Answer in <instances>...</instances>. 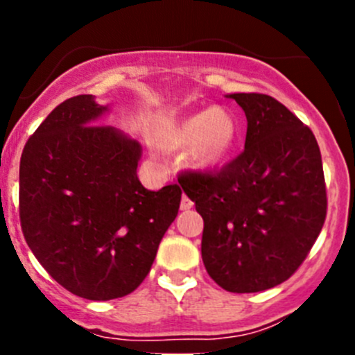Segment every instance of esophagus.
<instances>
[{"label": "esophagus", "mask_w": 355, "mask_h": 355, "mask_svg": "<svg viewBox=\"0 0 355 355\" xmlns=\"http://www.w3.org/2000/svg\"><path fill=\"white\" fill-rule=\"evenodd\" d=\"M192 206H194V202H192V200L189 199L187 196H184V198H182V202H180V209L187 211V209H191Z\"/></svg>", "instance_id": "1"}]
</instances>
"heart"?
<instances>
[{"instance_id": "heart-1", "label": "heart", "mask_w": 355, "mask_h": 355, "mask_svg": "<svg viewBox=\"0 0 355 355\" xmlns=\"http://www.w3.org/2000/svg\"><path fill=\"white\" fill-rule=\"evenodd\" d=\"M241 125L225 106L196 111L157 134V142L166 149L189 151V164L199 171H214L223 166L237 148Z\"/></svg>"}]
</instances>
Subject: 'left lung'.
Segmentation results:
<instances>
[{
  "mask_svg": "<svg viewBox=\"0 0 355 355\" xmlns=\"http://www.w3.org/2000/svg\"><path fill=\"white\" fill-rule=\"evenodd\" d=\"M247 118L242 155L218 173L178 178L204 220L200 254L209 277L235 293L288 280L327 218L320 146L309 127L266 94H227Z\"/></svg>",
  "mask_w": 355,
  "mask_h": 355,
  "instance_id": "1",
  "label": "left lung"
}]
</instances>
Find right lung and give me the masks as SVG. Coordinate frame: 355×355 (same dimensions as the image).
I'll list each match as a JSON object with an SVG mask.
<instances>
[{"instance_id":"add662e5","label":"right lung","mask_w":355,"mask_h":355,"mask_svg":"<svg viewBox=\"0 0 355 355\" xmlns=\"http://www.w3.org/2000/svg\"><path fill=\"white\" fill-rule=\"evenodd\" d=\"M110 111L92 94L67 99L20 159L25 241L60 285L89 300L118 299L142 284L182 199L178 185L141 184V144L101 125Z\"/></svg>"}]
</instances>
